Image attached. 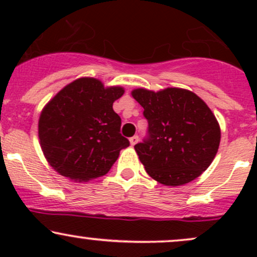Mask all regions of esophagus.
<instances>
[{"label": "esophagus", "mask_w": 257, "mask_h": 257, "mask_svg": "<svg viewBox=\"0 0 257 257\" xmlns=\"http://www.w3.org/2000/svg\"><path fill=\"white\" fill-rule=\"evenodd\" d=\"M129 141H131V145H132V146H134L135 144H138V141H139V137H138V135H134V137H132V138H131V140H129Z\"/></svg>", "instance_id": "esophagus-1"}]
</instances>
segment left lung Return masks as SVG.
<instances>
[{
	"mask_svg": "<svg viewBox=\"0 0 257 257\" xmlns=\"http://www.w3.org/2000/svg\"><path fill=\"white\" fill-rule=\"evenodd\" d=\"M132 95L144 107L147 137L134 146L146 173L166 186L192 181L219 150L220 125L199 96L181 88L157 93L139 88Z\"/></svg>",
	"mask_w": 257,
	"mask_h": 257,
	"instance_id": "obj_1",
	"label": "left lung"
}]
</instances>
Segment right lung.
<instances>
[{
  "label": "right lung",
  "mask_w": 257,
  "mask_h": 257,
  "mask_svg": "<svg viewBox=\"0 0 257 257\" xmlns=\"http://www.w3.org/2000/svg\"><path fill=\"white\" fill-rule=\"evenodd\" d=\"M124 93L96 78L83 77L63 88L42 110L38 138L44 157L60 175L88 180L105 175L129 140L112 108Z\"/></svg>",
  "instance_id": "obj_1"
}]
</instances>
